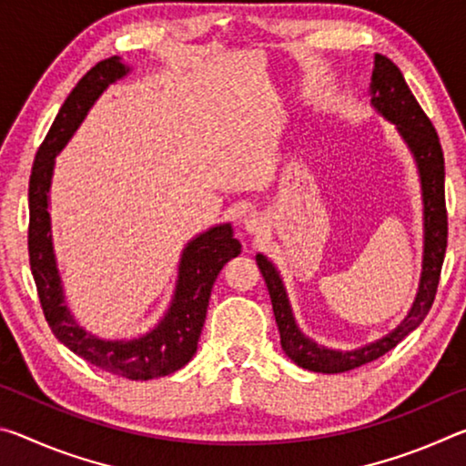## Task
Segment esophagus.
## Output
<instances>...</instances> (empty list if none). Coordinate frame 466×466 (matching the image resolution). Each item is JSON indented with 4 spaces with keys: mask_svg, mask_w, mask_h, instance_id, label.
I'll list each match as a JSON object with an SVG mask.
<instances>
[{
    "mask_svg": "<svg viewBox=\"0 0 466 466\" xmlns=\"http://www.w3.org/2000/svg\"><path fill=\"white\" fill-rule=\"evenodd\" d=\"M265 228H267L265 218L258 214H252L244 219V230H247L248 234H263Z\"/></svg>",
    "mask_w": 466,
    "mask_h": 466,
    "instance_id": "obj_1",
    "label": "esophagus"
}]
</instances>
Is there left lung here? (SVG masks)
Segmentation results:
<instances>
[{"mask_svg": "<svg viewBox=\"0 0 466 466\" xmlns=\"http://www.w3.org/2000/svg\"><path fill=\"white\" fill-rule=\"evenodd\" d=\"M370 105L378 115L397 127L400 139L413 156L417 175L421 185L423 203V258L420 288L415 299L409 309L407 317L394 327L390 333L366 343L356 350H333V347L320 345L298 327L294 310H291L289 298L283 279L269 258L263 252L257 255V265L263 273V279L269 289L275 322L279 327L281 350L299 368L320 374H339L347 370L360 368L374 361L386 351H390L397 343L421 325L423 319L436 298L440 269L444 263L448 222H446V201H444V154L433 129L431 121L425 116L420 102L409 90L400 69L384 55H374L372 82H370Z\"/></svg>", "mask_w": 466, "mask_h": 466, "instance_id": "obj_1", "label": "left lung"}]
</instances>
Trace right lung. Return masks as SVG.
Wrapping results in <instances>:
<instances>
[{
    "instance_id": "right-lung-1",
    "label": "right lung",
    "mask_w": 466,
    "mask_h": 466,
    "mask_svg": "<svg viewBox=\"0 0 466 466\" xmlns=\"http://www.w3.org/2000/svg\"><path fill=\"white\" fill-rule=\"evenodd\" d=\"M129 74L131 67L125 66L119 55H113L96 63L76 84V88L69 92L59 108L43 146L38 147L33 175H30L28 255L30 271H33L45 319L53 335L76 356L105 372L129 378V380H152V378L177 372L191 361L201 337L214 281L222 267L240 255L242 247L234 238L230 222L211 226L209 230L188 240L180 252L177 286L168 309L144 335L125 339L100 337L92 330H86L69 310L51 234L49 193L55 157L80 129L86 115L102 96V92Z\"/></svg>"
}]
</instances>
